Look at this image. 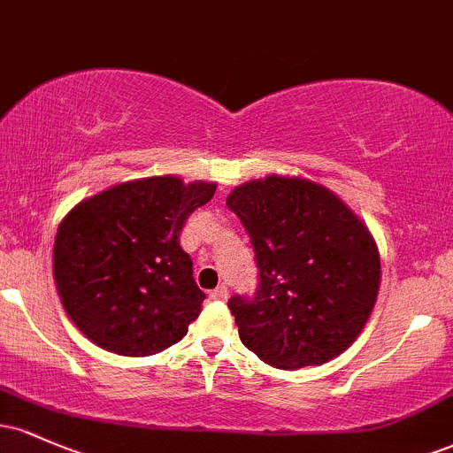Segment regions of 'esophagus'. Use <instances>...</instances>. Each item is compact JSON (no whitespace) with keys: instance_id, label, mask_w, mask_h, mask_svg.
<instances>
[{"instance_id":"obj_1","label":"esophagus","mask_w":453,"mask_h":453,"mask_svg":"<svg viewBox=\"0 0 453 453\" xmlns=\"http://www.w3.org/2000/svg\"><path fill=\"white\" fill-rule=\"evenodd\" d=\"M227 294H230V292H227L226 285H219V288H217V289H212L211 298H212V300H226Z\"/></svg>"}]
</instances>
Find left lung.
Returning <instances> with one entry per match:
<instances>
[{
  "mask_svg": "<svg viewBox=\"0 0 453 453\" xmlns=\"http://www.w3.org/2000/svg\"><path fill=\"white\" fill-rule=\"evenodd\" d=\"M226 206L257 264L256 294L227 300L242 345L285 371L345 351L371 317L381 280L368 227L326 187L277 174L236 187Z\"/></svg>",
  "mask_w": 453,
  "mask_h": 453,
  "instance_id": "obj_1",
  "label": "left lung"
}]
</instances>
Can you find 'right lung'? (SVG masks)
<instances>
[{
  "instance_id": "1",
  "label": "right lung",
  "mask_w": 453,
  "mask_h": 453,
  "mask_svg": "<svg viewBox=\"0 0 453 453\" xmlns=\"http://www.w3.org/2000/svg\"><path fill=\"white\" fill-rule=\"evenodd\" d=\"M215 189L153 176L111 187L67 212L55 238V283L87 339L134 357L183 339L206 294L179 236Z\"/></svg>"
}]
</instances>
